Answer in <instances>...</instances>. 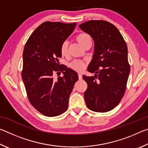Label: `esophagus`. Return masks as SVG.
<instances>
[{"mask_svg": "<svg viewBox=\"0 0 148 148\" xmlns=\"http://www.w3.org/2000/svg\"><path fill=\"white\" fill-rule=\"evenodd\" d=\"M78 78L79 80H81L82 79V76L81 74H78Z\"/></svg>", "mask_w": 148, "mask_h": 148, "instance_id": "34e87169", "label": "esophagus"}]
</instances>
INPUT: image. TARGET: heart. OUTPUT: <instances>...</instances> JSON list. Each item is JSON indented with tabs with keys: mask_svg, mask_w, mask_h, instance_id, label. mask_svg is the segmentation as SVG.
<instances>
[{
	"mask_svg": "<svg viewBox=\"0 0 148 148\" xmlns=\"http://www.w3.org/2000/svg\"><path fill=\"white\" fill-rule=\"evenodd\" d=\"M76 40L77 43H78L80 46L83 47L84 48L85 46L87 45L92 43V38L90 36V35L83 32V33H80L78 35H77L76 37ZM68 48H69V42L68 41H65L62 44L61 47V53L62 55H66L68 52ZM70 66L72 69L74 70V71L77 72H82L84 71L86 66V64L84 62L80 61H74L70 64Z\"/></svg>",
	"mask_w": 148,
	"mask_h": 148,
	"instance_id": "heart-1",
	"label": "heart"
}]
</instances>
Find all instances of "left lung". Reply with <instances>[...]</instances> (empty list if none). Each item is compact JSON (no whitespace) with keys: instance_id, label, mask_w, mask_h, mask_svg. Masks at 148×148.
I'll return each instance as SVG.
<instances>
[{"instance_id":"obj_1","label":"left lung","mask_w":148,"mask_h":148,"mask_svg":"<svg viewBox=\"0 0 148 148\" xmlns=\"http://www.w3.org/2000/svg\"><path fill=\"white\" fill-rule=\"evenodd\" d=\"M79 27L95 44L87 69L95 76H83L87 84L85 101L92 111L108 112L119 103L126 89L130 72L127 44L119 30L108 21L91 20Z\"/></svg>"}]
</instances>
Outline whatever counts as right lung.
Wrapping results in <instances>:
<instances>
[{"mask_svg":"<svg viewBox=\"0 0 148 148\" xmlns=\"http://www.w3.org/2000/svg\"><path fill=\"white\" fill-rule=\"evenodd\" d=\"M76 25V23L44 22L34 30L24 47L21 76L27 97L32 106L47 117L66 111L70 95L78 79L76 72L60 66L58 60L62 44ZM59 71L64 76L54 80L53 74Z\"/></svg>","mask_w":148,"mask_h":148,"instance_id":"1","label":"right lung"}]
</instances>
